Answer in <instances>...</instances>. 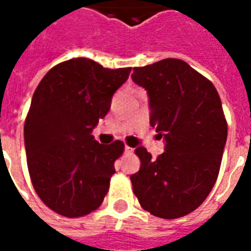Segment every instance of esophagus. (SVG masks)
Segmentation results:
<instances>
[{"instance_id":"34e87169","label":"esophagus","mask_w":251,"mask_h":251,"mask_svg":"<svg viewBox=\"0 0 251 251\" xmlns=\"http://www.w3.org/2000/svg\"><path fill=\"white\" fill-rule=\"evenodd\" d=\"M133 152V149H131L130 147H127V145H126L125 147V153H131Z\"/></svg>"}]
</instances>
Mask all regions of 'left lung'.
<instances>
[{"label":"left lung","mask_w":251,"mask_h":251,"mask_svg":"<svg viewBox=\"0 0 251 251\" xmlns=\"http://www.w3.org/2000/svg\"><path fill=\"white\" fill-rule=\"evenodd\" d=\"M131 79L148 91L151 126L165 141L152 158L144 147L131 175L133 192L144 210L176 219L196 210L215 184L227 140V122L214 84L180 59L133 68Z\"/></svg>","instance_id":"1"}]
</instances>
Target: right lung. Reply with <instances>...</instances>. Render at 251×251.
Instances as JSON below:
<instances>
[{
  "instance_id": "right-lung-1",
  "label": "right lung",
  "mask_w": 251,
  "mask_h": 251,
  "mask_svg": "<svg viewBox=\"0 0 251 251\" xmlns=\"http://www.w3.org/2000/svg\"><path fill=\"white\" fill-rule=\"evenodd\" d=\"M130 71L77 57L51 68L36 88L24 125L28 171L36 194L60 215H87L109 191L124 142L103 145L91 133Z\"/></svg>"
}]
</instances>
